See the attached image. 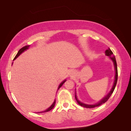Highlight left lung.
Returning <instances> with one entry per match:
<instances>
[{"mask_svg":"<svg viewBox=\"0 0 131 131\" xmlns=\"http://www.w3.org/2000/svg\"><path fill=\"white\" fill-rule=\"evenodd\" d=\"M105 52V55H106L107 56L110 57V58H111V59H112L113 62V63H114V69H115V71H116V74H115V79H114L113 86L112 88V89H111L110 92L108 93V94L107 95V96H105L104 98H103V100H101L100 102H98V103L95 104L88 105V104H85L82 103H81V102H80L79 101V100H78V98H77V97H76V95H75V98H76L77 102H78V103L80 105V106L85 107V108H94V107L100 106V105H101V104H103L105 103V102H107V101H108V100L109 99V98H110L111 95H112V94H113V92L114 89H115V87L116 86V83H117V78H118L117 67V63H116V60L115 57H114L113 55V52L111 51V49H110V48H108V49L106 50Z\"/></svg>","mask_w":131,"mask_h":131,"instance_id":"left-lung-1","label":"left lung"}]
</instances>
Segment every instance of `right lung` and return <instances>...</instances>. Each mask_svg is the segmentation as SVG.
Instances as JSON below:
<instances>
[{"label": "right lung", "mask_w": 131, "mask_h": 131, "mask_svg": "<svg viewBox=\"0 0 131 131\" xmlns=\"http://www.w3.org/2000/svg\"><path fill=\"white\" fill-rule=\"evenodd\" d=\"M29 46H30L29 45H27V46H24V47H23L22 48H21V49L19 50V51H18V52L17 54V55H16V56L15 57V58H14V60H15V59H16V58H17V57H18V56H19V55H20L21 53H23V52H24V51H26V49H28V48H29ZM66 81V80H64V81H63V82H61V83H60V85H59V86H58V89H60V88L62 86V85H63V84L64 83V82H65ZM55 101H54V102H53V104H52V105H51V107H49V108H48V109H46V110H45V111H43V112H39V113H45V112H49V111H50V110H52V108H53V107H54V106H55Z\"/></svg>", "instance_id": "1"}]
</instances>
